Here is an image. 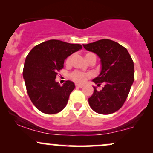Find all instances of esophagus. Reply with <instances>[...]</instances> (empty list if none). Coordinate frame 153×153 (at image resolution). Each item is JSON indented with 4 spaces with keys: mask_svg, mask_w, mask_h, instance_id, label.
<instances>
[{
    "mask_svg": "<svg viewBox=\"0 0 153 153\" xmlns=\"http://www.w3.org/2000/svg\"><path fill=\"white\" fill-rule=\"evenodd\" d=\"M75 86L79 87V88H82V87H83V85H82V84H80V83H76L75 84Z\"/></svg>",
    "mask_w": 153,
    "mask_h": 153,
    "instance_id": "obj_1",
    "label": "esophagus"
}]
</instances>
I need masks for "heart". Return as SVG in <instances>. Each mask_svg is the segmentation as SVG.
I'll use <instances>...</instances> for the list:
<instances>
[{"mask_svg":"<svg viewBox=\"0 0 153 153\" xmlns=\"http://www.w3.org/2000/svg\"><path fill=\"white\" fill-rule=\"evenodd\" d=\"M91 54L92 53H87L86 54H85V58H86L88 56L90 55V54ZM70 62H71V57H68L66 60L67 64H70ZM90 75H91L89 74V73H82V72H80L78 71H75L71 73V77L73 80H75V81L78 82H82L85 81L88 77H89Z\"/></svg>","mask_w":153,"mask_h":153,"instance_id":"obj_1","label":"heart"}]
</instances>
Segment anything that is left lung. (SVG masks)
Masks as SVG:
<instances>
[{"mask_svg":"<svg viewBox=\"0 0 153 153\" xmlns=\"http://www.w3.org/2000/svg\"><path fill=\"white\" fill-rule=\"evenodd\" d=\"M82 46L101 59V72L93 82L97 85L104 83V87L99 91L94 86V94L88 99L89 105L101 114L114 113L125 102L134 82L132 59L125 47L108 39Z\"/></svg>","mask_w":153,"mask_h":153,"instance_id":"1","label":"left lung"}]
</instances>
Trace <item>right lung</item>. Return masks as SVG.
Here are the masks:
<instances>
[{"label":"right lung","mask_w":153,"mask_h":153,"mask_svg":"<svg viewBox=\"0 0 153 153\" xmlns=\"http://www.w3.org/2000/svg\"><path fill=\"white\" fill-rule=\"evenodd\" d=\"M81 49L78 44L51 39L29 52L24 62L23 77L31 102L40 111L54 114L66 106L75 84L67 80L60 86L55 78L57 72L64 67L65 59Z\"/></svg>","instance_id":"right-lung-1"}]
</instances>
